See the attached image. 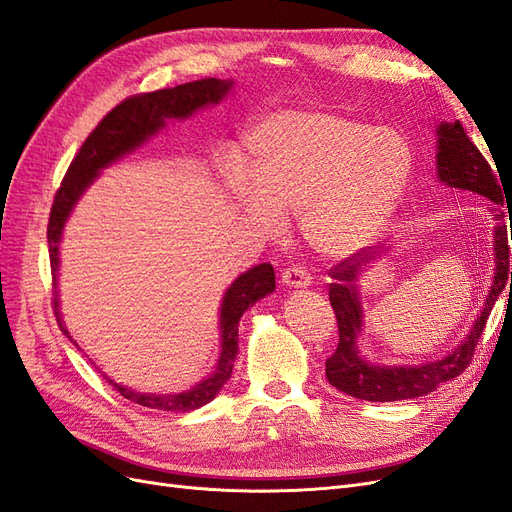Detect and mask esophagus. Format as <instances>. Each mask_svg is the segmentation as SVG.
Listing matches in <instances>:
<instances>
[{
    "label": "esophagus",
    "mask_w": 512,
    "mask_h": 512,
    "mask_svg": "<svg viewBox=\"0 0 512 512\" xmlns=\"http://www.w3.org/2000/svg\"><path fill=\"white\" fill-rule=\"evenodd\" d=\"M282 284L286 288H307L312 284V275H309L303 267H290L282 273Z\"/></svg>",
    "instance_id": "1"
}]
</instances>
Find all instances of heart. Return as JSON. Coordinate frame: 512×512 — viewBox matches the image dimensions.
<instances>
[{"label": "heart", "mask_w": 512, "mask_h": 512, "mask_svg": "<svg viewBox=\"0 0 512 512\" xmlns=\"http://www.w3.org/2000/svg\"><path fill=\"white\" fill-rule=\"evenodd\" d=\"M247 173L230 162L226 190L241 218L269 235L299 215L303 239L322 258L365 252L404 198L414 153L395 130L318 108L262 119L245 138Z\"/></svg>", "instance_id": "b5f03b06"}]
</instances>
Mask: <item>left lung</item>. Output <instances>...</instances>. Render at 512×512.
I'll list each match as a JSON object with an SVG mask.
<instances>
[{
  "mask_svg": "<svg viewBox=\"0 0 512 512\" xmlns=\"http://www.w3.org/2000/svg\"><path fill=\"white\" fill-rule=\"evenodd\" d=\"M438 134V153H436V170L438 181L448 188L468 190L489 198L493 205H504L502 188L495 179L489 162L483 158V153L476 149L470 141L466 130L459 121L446 123L442 121ZM502 211L495 215L493 228V260L495 273L491 290L485 299L483 309L474 320L468 337L459 346L453 348L446 356L438 361L423 363V365H374L367 363L361 352L356 337L363 331V305L359 297V280L367 265H374V260L389 252V247L382 252L371 250L361 258H348L335 265L329 275V301L335 309L337 329H339V344L333 356L327 359V380L350 397L365 399V401H401L414 399L433 393L446 380L457 378L463 369L470 365L474 356V348L480 335L485 331L487 318L495 301L500 299L502 290L510 280L512 290V271L510 265V250H508V226L502 222ZM512 239V235H510Z\"/></svg>",
  "mask_w": 512,
  "mask_h": 512,
  "instance_id": "1",
  "label": "left lung"
}]
</instances>
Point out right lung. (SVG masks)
Wrapping results in <instances>:
<instances>
[{"label":"right lung","instance_id":"add662e5","mask_svg":"<svg viewBox=\"0 0 512 512\" xmlns=\"http://www.w3.org/2000/svg\"><path fill=\"white\" fill-rule=\"evenodd\" d=\"M235 81L222 79H200L194 83H183L170 89H158L151 94L132 96L117 104L108 113L96 130L87 136V141L76 153L68 173L61 181V188L55 194L49 228H46V239H49V256H51V271H53V286H57V271H59V243L64 235V226L70 218L72 209L79 203V198L85 194L94 179L102 173L106 166H111L119 158L132 153L141 147L153 134H158L166 119H188L192 113L222 102ZM275 290V271L269 262H262L254 269L241 273L230 288L224 292L222 307H220V333H222V352L215 371L192 386L190 391L177 395H156V393H138L113 382L115 389L134 404L145 406L151 410L164 412H190L209 401L220 393L222 386L228 382L232 374L239 352V320L247 307H252L262 297H267ZM55 316L59 329L70 337L64 318L59 314V299L55 294ZM72 342V337H70ZM76 344V342H74Z\"/></svg>","mask_w":512,"mask_h":512}]
</instances>
